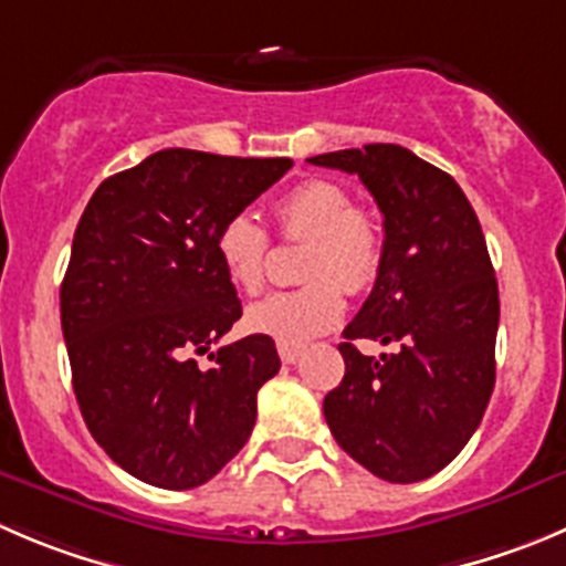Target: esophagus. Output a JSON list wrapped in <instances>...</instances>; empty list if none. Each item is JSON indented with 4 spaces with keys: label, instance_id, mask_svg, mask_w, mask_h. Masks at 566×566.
<instances>
[{
    "label": "esophagus",
    "instance_id": "34e87169",
    "mask_svg": "<svg viewBox=\"0 0 566 566\" xmlns=\"http://www.w3.org/2000/svg\"><path fill=\"white\" fill-rule=\"evenodd\" d=\"M277 355L283 364H294V360L303 355V344H289V342H277Z\"/></svg>",
    "mask_w": 566,
    "mask_h": 566
}]
</instances>
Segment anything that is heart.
Returning <instances> with one entry per match:
<instances>
[{"label":"heart","instance_id":"heart-1","mask_svg":"<svg viewBox=\"0 0 566 566\" xmlns=\"http://www.w3.org/2000/svg\"><path fill=\"white\" fill-rule=\"evenodd\" d=\"M283 239L308 241L300 261V289L274 292L247 311V327L277 342L303 344L338 325L344 293L367 292L384 263V230L364 208H353L344 186L305 180L274 202ZM217 258L239 292H261L269 235L255 217L233 213L217 230Z\"/></svg>","mask_w":566,"mask_h":566}]
</instances>
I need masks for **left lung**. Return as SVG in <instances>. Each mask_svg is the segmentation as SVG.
Masks as SVG:
<instances>
[{
  "mask_svg": "<svg viewBox=\"0 0 566 566\" xmlns=\"http://www.w3.org/2000/svg\"><path fill=\"white\" fill-rule=\"evenodd\" d=\"M358 175L384 213V263L344 327V380L325 397L338 448L373 475L417 483L464 450L494 389L500 297L486 239L448 171L397 144L316 155ZM358 337L395 343L360 356Z\"/></svg>",
  "mask_w": 566,
  "mask_h": 566,
  "instance_id": "left-lung-1",
  "label": "left lung"
}]
</instances>
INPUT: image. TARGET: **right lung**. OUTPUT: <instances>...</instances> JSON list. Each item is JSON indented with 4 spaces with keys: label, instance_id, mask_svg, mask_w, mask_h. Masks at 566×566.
<instances>
[{
    "label": "right lung",
    "instance_id": "1",
    "mask_svg": "<svg viewBox=\"0 0 566 566\" xmlns=\"http://www.w3.org/2000/svg\"><path fill=\"white\" fill-rule=\"evenodd\" d=\"M289 158L160 149L107 177L80 217L61 325L85 424L125 472L160 489L211 481L247 444L280 369L263 333L209 353L241 316L217 230L292 169Z\"/></svg>",
    "mask_w": 566,
    "mask_h": 566
}]
</instances>
